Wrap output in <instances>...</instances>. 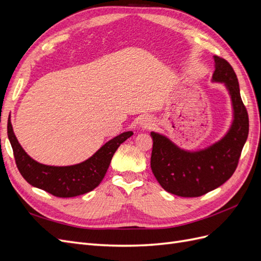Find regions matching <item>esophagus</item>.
<instances>
[{
    "label": "esophagus",
    "instance_id": "1",
    "mask_svg": "<svg viewBox=\"0 0 261 261\" xmlns=\"http://www.w3.org/2000/svg\"><path fill=\"white\" fill-rule=\"evenodd\" d=\"M152 125H153L152 117H150V116H143V117L140 118V121H139V127H140L141 129H148V128L151 127Z\"/></svg>",
    "mask_w": 261,
    "mask_h": 261
}]
</instances>
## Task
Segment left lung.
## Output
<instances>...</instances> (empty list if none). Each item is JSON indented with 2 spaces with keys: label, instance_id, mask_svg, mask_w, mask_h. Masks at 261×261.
I'll return each mask as SVG.
<instances>
[{
  "label": "left lung",
  "instance_id": "8db88e82",
  "mask_svg": "<svg viewBox=\"0 0 261 261\" xmlns=\"http://www.w3.org/2000/svg\"><path fill=\"white\" fill-rule=\"evenodd\" d=\"M215 59L212 83L224 84L230 94L233 120L225 135L203 149L179 148L162 134L151 132L153 141L151 170L165 191L180 197H199L218 188L230 178L238 167L243 147L248 137L249 122L238 77L230 63Z\"/></svg>",
  "mask_w": 261,
  "mask_h": 261
}]
</instances>
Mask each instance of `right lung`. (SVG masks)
Returning <instances> with one entry per match:
<instances>
[{"label": "right lung", "mask_w": 261, "mask_h": 261, "mask_svg": "<svg viewBox=\"0 0 261 261\" xmlns=\"http://www.w3.org/2000/svg\"><path fill=\"white\" fill-rule=\"evenodd\" d=\"M132 135L130 130L120 134L81 163L54 167L39 163L28 155L15 136L11 120L7 123V136L21 176L31 186L62 198L80 196L96 188L103 179L116 149Z\"/></svg>", "instance_id": "obj_1"}]
</instances>
